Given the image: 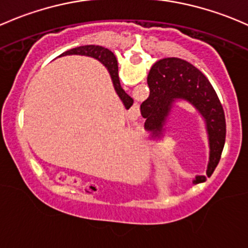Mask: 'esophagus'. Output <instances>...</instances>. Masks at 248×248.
<instances>
[{
    "instance_id": "obj_1",
    "label": "esophagus",
    "mask_w": 248,
    "mask_h": 248,
    "mask_svg": "<svg viewBox=\"0 0 248 248\" xmlns=\"http://www.w3.org/2000/svg\"><path fill=\"white\" fill-rule=\"evenodd\" d=\"M128 138L132 140V142L134 145H139L140 142V132L137 127L132 128L131 131L128 132Z\"/></svg>"
}]
</instances>
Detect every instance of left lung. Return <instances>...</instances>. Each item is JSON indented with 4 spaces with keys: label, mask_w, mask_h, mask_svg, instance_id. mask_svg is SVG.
<instances>
[{
    "label": "left lung",
    "mask_w": 248,
    "mask_h": 248,
    "mask_svg": "<svg viewBox=\"0 0 248 248\" xmlns=\"http://www.w3.org/2000/svg\"><path fill=\"white\" fill-rule=\"evenodd\" d=\"M194 69L197 88L184 93L202 116L204 132L202 139L184 152L174 153L166 161L157 157L151 163V176L163 187L178 189L187 184H196L203 178V171H209L217 163L216 160L222 150L226 139V117L222 103L209 80L196 67ZM171 111V104L161 103L157 108L142 110L145 117L144 138L151 146H165L166 120ZM217 161L215 162V160Z\"/></svg>",
    "instance_id": "left-lung-1"
}]
</instances>
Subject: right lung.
<instances>
[{
	"label": "right lung",
	"instance_id": "obj_1",
	"mask_svg": "<svg viewBox=\"0 0 248 248\" xmlns=\"http://www.w3.org/2000/svg\"><path fill=\"white\" fill-rule=\"evenodd\" d=\"M116 186V182L115 181H109L104 184L103 186L101 187H95V186H91V191H88L93 199L96 200H104L107 197L110 196L111 194L114 192Z\"/></svg>",
	"mask_w": 248,
	"mask_h": 248
}]
</instances>
